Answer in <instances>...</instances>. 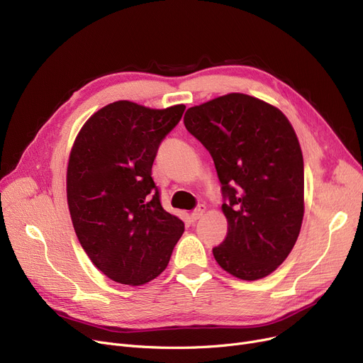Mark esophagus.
I'll use <instances>...</instances> for the list:
<instances>
[{
  "mask_svg": "<svg viewBox=\"0 0 363 363\" xmlns=\"http://www.w3.org/2000/svg\"><path fill=\"white\" fill-rule=\"evenodd\" d=\"M204 213H206V206H198V208L191 214V219L195 222L199 219V217H202V214Z\"/></svg>",
  "mask_w": 363,
  "mask_h": 363,
  "instance_id": "obj_1",
  "label": "esophagus"
}]
</instances>
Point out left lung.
<instances>
[{
  "mask_svg": "<svg viewBox=\"0 0 363 363\" xmlns=\"http://www.w3.org/2000/svg\"><path fill=\"white\" fill-rule=\"evenodd\" d=\"M184 126L214 161L222 183L225 241L216 262L241 280H259L292 252L303 217V159L291 122L245 94L191 107Z\"/></svg>",
  "mask_w": 363,
  "mask_h": 363,
  "instance_id": "1",
  "label": "left lung"
}]
</instances>
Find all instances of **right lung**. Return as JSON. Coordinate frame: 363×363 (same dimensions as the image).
<instances>
[{"label": "right lung", "mask_w": 363, "mask_h": 363, "mask_svg": "<svg viewBox=\"0 0 363 363\" xmlns=\"http://www.w3.org/2000/svg\"><path fill=\"white\" fill-rule=\"evenodd\" d=\"M186 106L149 108L116 101L86 121L69 153L67 201L92 264L113 281L149 283L161 274L184 223L161 206L152 179L159 144Z\"/></svg>", "instance_id": "add662e5"}]
</instances>
